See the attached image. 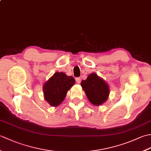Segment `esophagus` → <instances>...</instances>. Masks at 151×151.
<instances>
[{
	"label": "esophagus",
	"mask_w": 151,
	"mask_h": 151,
	"mask_svg": "<svg viewBox=\"0 0 151 151\" xmlns=\"http://www.w3.org/2000/svg\"><path fill=\"white\" fill-rule=\"evenodd\" d=\"M76 82L78 83V84H80V83H81V78L80 77L76 78Z\"/></svg>",
	"instance_id": "esophagus-1"
}]
</instances>
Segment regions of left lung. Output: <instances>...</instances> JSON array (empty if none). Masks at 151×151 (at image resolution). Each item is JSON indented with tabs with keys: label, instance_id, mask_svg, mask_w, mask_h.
Here are the masks:
<instances>
[{
	"label": "left lung",
	"instance_id": "8db88e82",
	"mask_svg": "<svg viewBox=\"0 0 151 151\" xmlns=\"http://www.w3.org/2000/svg\"><path fill=\"white\" fill-rule=\"evenodd\" d=\"M81 86L93 104L101 105L107 100L110 92L108 86L95 73L90 74L87 79L82 81Z\"/></svg>",
	"mask_w": 151,
	"mask_h": 151
}]
</instances>
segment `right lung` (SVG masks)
Wrapping results in <instances>:
<instances>
[{"mask_svg": "<svg viewBox=\"0 0 151 151\" xmlns=\"http://www.w3.org/2000/svg\"><path fill=\"white\" fill-rule=\"evenodd\" d=\"M75 82L73 76H67L63 72L55 73L43 86L45 99L51 106H57L62 103Z\"/></svg>", "mask_w": 151, "mask_h": 151, "instance_id": "obj_1", "label": "right lung"}]
</instances>
